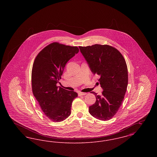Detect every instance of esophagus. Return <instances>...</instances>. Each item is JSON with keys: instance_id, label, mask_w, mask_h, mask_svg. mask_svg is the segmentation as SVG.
I'll use <instances>...</instances> for the list:
<instances>
[{"instance_id": "obj_1", "label": "esophagus", "mask_w": 157, "mask_h": 157, "mask_svg": "<svg viewBox=\"0 0 157 157\" xmlns=\"http://www.w3.org/2000/svg\"><path fill=\"white\" fill-rule=\"evenodd\" d=\"M85 95H86V93H85V92H78V95H79V96Z\"/></svg>"}]
</instances>
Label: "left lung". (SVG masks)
Here are the masks:
<instances>
[{"instance_id":"obj_1","label":"left lung","mask_w":157,"mask_h":157,"mask_svg":"<svg viewBox=\"0 0 157 157\" xmlns=\"http://www.w3.org/2000/svg\"><path fill=\"white\" fill-rule=\"evenodd\" d=\"M92 73L99 76L102 95L92 92L96 102L90 114L101 121L111 120L117 113L127 90L128 76L125 60L120 51L108 45L79 46Z\"/></svg>"}]
</instances>
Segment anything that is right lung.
Here are the masks:
<instances>
[{
    "instance_id": "add662e5",
    "label": "right lung",
    "mask_w": 157,
    "mask_h": 157,
    "mask_svg": "<svg viewBox=\"0 0 157 157\" xmlns=\"http://www.w3.org/2000/svg\"><path fill=\"white\" fill-rule=\"evenodd\" d=\"M79 52L77 46L53 42L37 54L32 70V90L43 112L53 122H60L71 115L72 103L78 94L58 88L67 61Z\"/></svg>"
}]
</instances>
